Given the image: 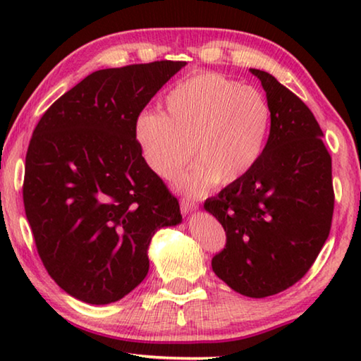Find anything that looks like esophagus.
I'll list each match as a JSON object with an SVG mask.
<instances>
[{
  "instance_id": "esophagus-1",
  "label": "esophagus",
  "mask_w": 361,
  "mask_h": 361,
  "mask_svg": "<svg viewBox=\"0 0 361 361\" xmlns=\"http://www.w3.org/2000/svg\"><path fill=\"white\" fill-rule=\"evenodd\" d=\"M180 209H181L183 215L186 216V215H189V213H192V212L197 210V204L192 202V200H189V199H181Z\"/></svg>"
}]
</instances>
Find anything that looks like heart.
Here are the masks:
<instances>
[{"instance_id":"heart-1","label":"heart","mask_w":361,"mask_h":361,"mask_svg":"<svg viewBox=\"0 0 361 361\" xmlns=\"http://www.w3.org/2000/svg\"><path fill=\"white\" fill-rule=\"evenodd\" d=\"M271 106L261 90L216 73H195L166 95L162 113H145L135 137L148 166L188 194L228 186L252 172L266 148Z\"/></svg>"}]
</instances>
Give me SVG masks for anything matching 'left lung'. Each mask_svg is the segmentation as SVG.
<instances>
[{"label":"left lung","mask_w":361,"mask_h":361,"mask_svg":"<svg viewBox=\"0 0 361 361\" xmlns=\"http://www.w3.org/2000/svg\"><path fill=\"white\" fill-rule=\"evenodd\" d=\"M271 106V132L258 164L204 209L226 231L212 269L232 290L266 298L290 288L319 256L334 209L331 156L305 103L266 71L250 68Z\"/></svg>","instance_id":"left-lung-1"}]
</instances>
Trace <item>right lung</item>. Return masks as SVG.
<instances>
[{
  "mask_svg": "<svg viewBox=\"0 0 361 361\" xmlns=\"http://www.w3.org/2000/svg\"><path fill=\"white\" fill-rule=\"evenodd\" d=\"M186 62L99 70L42 114L30 140L23 205L42 264L70 296L109 304L143 282L180 205L135 137L140 113Z\"/></svg>",
  "mask_w": 361,
  "mask_h": 361,
  "instance_id": "add662e5",
  "label": "right lung"
}]
</instances>
